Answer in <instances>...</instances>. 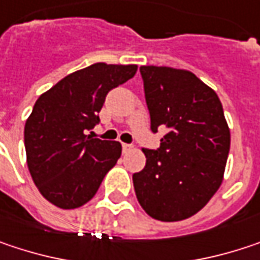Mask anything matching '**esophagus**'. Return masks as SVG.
<instances>
[{
    "label": "esophagus",
    "mask_w": 260,
    "mask_h": 260,
    "mask_svg": "<svg viewBox=\"0 0 260 260\" xmlns=\"http://www.w3.org/2000/svg\"><path fill=\"white\" fill-rule=\"evenodd\" d=\"M122 149H123V152H129L131 149H132V146L126 144V143H122Z\"/></svg>",
    "instance_id": "obj_1"
}]
</instances>
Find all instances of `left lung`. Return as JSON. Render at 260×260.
Returning <instances> with one entry per match:
<instances>
[{"label":"left lung","instance_id":"8db88e82","mask_svg":"<svg viewBox=\"0 0 260 260\" xmlns=\"http://www.w3.org/2000/svg\"><path fill=\"white\" fill-rule=\"evenodd\" d=\"M150 129L167 132L143 149L146 167L132 176L137 200L156 220L177 222L198 213L222 184L231 134L216 92L190 71L140 67Z\"/></svg>","mask_w":260,"mask_h":260}]
</instances>
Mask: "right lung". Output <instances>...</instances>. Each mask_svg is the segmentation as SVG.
<instances>
[{"instance_id":"right-lung-1","label":"right lung","mask_w":260,"mask_h":260,"mask_svg":"<svg viewBox=\"0 0 260 260\" xmlns=\"http://www.w3.org/2000/svg\"><path fill=\"white\" fill-rule=\"evenodd\" d=\"M137 65L93 63L63 77L37 100L25 123L31 177L41 195L59 208L93 198L122 153L119 141L87 135L100 120L107 93L132 79Z\"/></svg>"}]
</instances>
